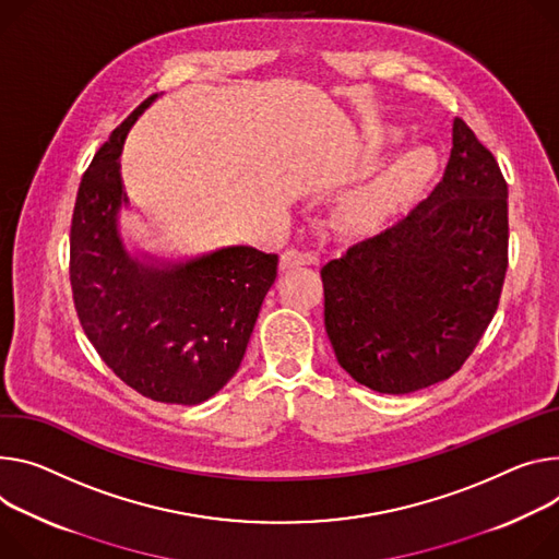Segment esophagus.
Returning <instances> with one entry per match:
<instances>
[{
  "label": "esophagus",
  "mask_w": 559,
  "mask_h": 559,
  "mask_svg": "<svg viewBox=\"0 0 559 559\" xmlns=\"http://www.w3.org/2000/svg\"><path fill=\"white\" fill-rule=\"evenodd\" d=\"M314 263V257L308 251H300V249H285L283 257H281V267L283 270H294V267H300V265H310Z\"/></svg>",
  "instance_id": "34e87169"
}]
</instances>
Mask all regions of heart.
<instances>
[{
    "label": "heart",
    "instance_id": "obj_1",
    "mask_svg": "<svg viewBox=\"0 0 559 559\" xmlns=\"http://www.w3.org/2000/svg\"><path fill=\"white\" fill-rule=\"evenodd\" d=\"M399 138L401 133L396 129L370 131V144L377 148L390 146ZM437 169L439 158L432 148L415 146L405 151L345 200L343 223L354 231H374L383 227L430 185Z\"/></svg>",
    "mask_w": 559,
    "mask_h": 559
}]
</instances>
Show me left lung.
Instances as JSON below:
<instances>
[{
    "instance_id": "obj_1",
    "label": "left lung",
    "mask_w": 559,
    "mask_h": 559,
    "mask_svg": "<svg viewBox=\"0 0 559 559\" xmlns=\"http://www.w3.org/2000/svg\"><path fill=\"white\" fill-rule=\"evenodd\" d=\"M509 267V185L454 118L441 182L321 270L325 332L361 385L408 394L452 377L492 321Z\"/></svg>"
}]
</instances>
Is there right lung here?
I'll return each instance as SVG.
<instances>
[{
  "label": "right lung",
  "instance_id": "obj_1",
  "mask_svg": "<svg viewBox=\"0 0 559 559\" xmlns=\"http://www.w3.org/2000/svg\"><path fill=\"white\" fill-rule=\"evenodd\" d=\"M144 103L97 148L71 221V289L80 325L135 392L195 405L240 368L278 257L236 245L169 267L131 259L116 216L127 202L120 154Z\"/></svg>",
  "mask_w": 559,
  "mask_h": 559
}]
</instances>
